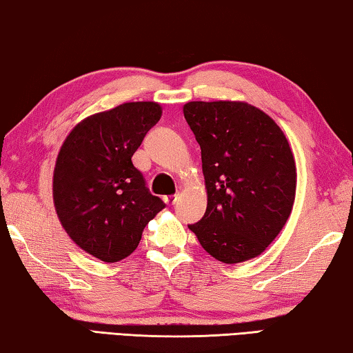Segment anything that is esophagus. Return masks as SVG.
Returning a JSON list of instances; mask_svg holds the SVG:
<instances>
[{
    "label": "esophagus",
    "mask_w": 353,
    "mask_h": 353,
    "mask_svg": "<svg viewBox=\"0 0 353 353\" xmlns=\"http://www.w3.org/2000/svg\"><path fill=\"white\" fill-rule=\"evenodd\" d=\"M178 199H180V196H178V195H169V196H165L164 201L167 203V205H175Z\"/></svg>",
    "instance_id": "esophagus-1"
}]
</instances>
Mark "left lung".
I'll return each instance as SVG.
<instances>
[{
    "label": "left lung",
    "instance_id": "obj_1",
    "mask_svg": "<svg viewBox=\"0 0 353 353\" xmlns=\"http://www.w3.org/2000/svg\"><path fill=\"white\" fill-rule=\"evenodd\" d=\"M183 113L201 148L208 208L189 225L223 263L254 259L285 226L296 164L281 127L246 102H188Z\"/></svg>",
    "mask_w": 353,
    "mask_h": 353
}]
</instances>
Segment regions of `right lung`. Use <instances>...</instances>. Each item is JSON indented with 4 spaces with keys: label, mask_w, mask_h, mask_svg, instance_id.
I'll return each instance as SVG.
<instances>
[{
    "label": "right lung",
    "mask_w": 353,
    "mask_h": 353,
    "mask_svg": "<svg viewBox=\"0 0 353 353\" xmlns=\"http://www.w3.org/2000/svg\"><path fill=\"white\" fill-rule=\"evenodd\" d=\"M163 110L157 102H127L85 117L60 147L52 199L72 242L107 263L138 248L145 225L164 209L132 163L133 153Z\"/></svg>",
    "instance_id": "1"
}]
</instances>
